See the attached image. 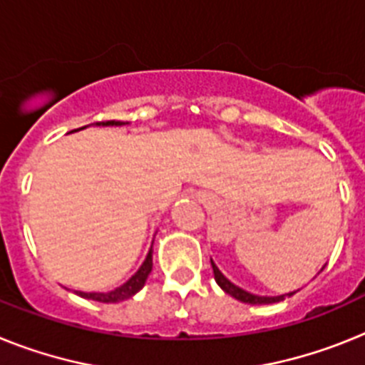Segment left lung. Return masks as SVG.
<instances>
[{
    "label": "left lung",
    "instance_id": "obj_1",
    "mask_svg": "<svg viewBox=\"0 0 365 365\" xmlns=\"http://www.w3.org/2000/svg\"><path fill=\"white\" fill-rule=\"evenodd\" d=\"M212 269H214L215 282H217V285L221 287L222 291L227 292V294H230L232 298L240 299V302H243V303H250V305H267V303H278V302H283V299L289 298V296H292L296 292V291L287 292V294H279V296H257V294H252V292L245 291V289L237 287L235 283H232L230 279H228L227 276H225V274L217 269V265H215L214 261H212ZM322 270H324V267H322Z\"/></svg>",
    "mask_w": 365,
    "mask_h": 365
}]
</instances>
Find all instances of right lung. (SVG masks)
<instances>
[{"label":"right lung","instance_id":"obj_1","mask_svg":"<svg viewBox=\"0 0 365 365\" xmlns=\"http://www.w3.org/2000/svg\"><path fill=\"white\" fill-rule=\"evenodd\" d=\"M125 122H117V120H109V122H96V125H124ZM86 128V125H83ZM80 128V130H83ZM76 131V130H74ZM151 269H153V250L150 248V252H148L146 259L144 263L140 265V269L131 276L124 285L117 287L115 291H109V292H82V291H76V294L82 296V298L87 299H93V302H100V303H118V302H124V299L131 298V296L137 294L144 285H146V279L148 276L151 274Z\"/></svg>","mask_w":365,"mask_h":365}]
</instances>
